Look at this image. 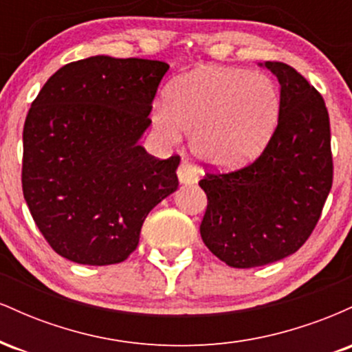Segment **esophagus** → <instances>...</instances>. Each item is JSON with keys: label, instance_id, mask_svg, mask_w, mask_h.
<instances>
[{"label": "esophagus", "instance_id": "34e87169", "mask_svg": "<svg viewBox=\"0 0 352 352\" xmlns=\"http://www.w3.org/2000/svg\"><path fill=\"white\" fill-rule=\"evenodd\" d=\"M177 175H179V182L182 185H193L199 182V175H197L193 167L187 162H182L179 170H177Z\"/></svg>", "mask_w": 352, "mask_h": 352}]
</instances>
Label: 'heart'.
<instances>
[{
  "instance_id": "b5f03b06",
  "label": "heart",
  "mask_w": 352,
  "mask_h": 352,
  "mask_svg": "<svg viewBox=\"0 0 352 352\" xmlns=\"http://www.w3.org/2000/svg\"><path fill=\"white\" fill-rule=\"evenodd\" d=\"M280 92L266 74L240 67L201 66L175 79L167 102L152 107L153 127L170 142L192 134L195 157L218 170L253 162L272 139Z\"/></svg>"
}]
</instances>
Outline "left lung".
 <instances>
[{
	"label": "left lung",
	"instance_id": "1",
	"mask_svg": "<svg viewBox=\"0 0 352 352\" xmlns=\"http://www.w3.org/2000/svg\"><path fill=\"white\" fill-rule=\"evenodd\" d=\"M280 82V117L268 145L248 167L207 173L204 243L232 268H254L301 248L333 185L329 116L321 94L296 69L260 63Z\"/></svg>",
	"mask_w": 352,
	"mask_h": 352
}]
</instances>
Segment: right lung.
<instances>
[{
  "mask_svg": "<svg viewBox=\"0 0 352 352\" xmlns=\"http://www.w3.org/2000/svg\"><path fill=\"white\" fill-rule=\"evenodd\" d=\"M168 64L99 54L60 67L23 131V193L56 253L116 265L139 245L148 212L179 188L180 157L139 144Z\"/></svg>",
  "mask_w": 352,
  "mask_h": 352,
  "instance_id": "obj_1",
  "label": "right lung"
}]
</instances>
